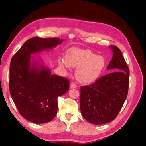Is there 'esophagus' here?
<instances>
[{
    "instance_id": "1",
    "label": "esophagus",
    "mask_w": 146,
    "mask_h": 146,
    "mask_svg": "<svg viewBox=\"0 0 146 146\" xmlns=\"http://www.w3.org/2000/svg\"><path fill=\"white\" fill-rule=\"evenodd\" d=\"M76 86H77V85L75 83L72 82V83L70 84V89H74V88H76Z\"/></svg>"
}]
</instances>
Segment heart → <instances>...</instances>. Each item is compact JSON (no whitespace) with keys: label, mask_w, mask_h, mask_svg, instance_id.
<instances>
[{"label":"heart","mask_w":146,"mask_h":146,"mask_svg":"<svg viewBox=\"0 0 146 146\" xmlns=\"http://www.w3.org/2000/svg\"><path fill=\"white\" fill-rule=\"evenodd\" d=\"M60 66L63 68L77 67L76 77L82 83L94 82L100 78L105 68L103 56L97 55L89 50L72 48L67 52L65 59L58 60Z\"/></svg>","instance_id":"heart-1"}]
</instances>
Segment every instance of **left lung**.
<instances>
[{"label": "left lung", "mask_w": 146, "mask_h": 146, "mask_svg": "<svg viewBox=\"0 0 146 146\" xmlns=\"http://www.w3.org/2000/svg\"><path fill=\"white\" fill-rule=\"evenodd\" d=\"M110 47L113 54L107 68L113 72L80 88L81 113L87 121L96 125L110 122L116 117L129 90V68L120 49L116 46Z\"/></svg>", "instance_id": "8db88e82"}]
</instances>
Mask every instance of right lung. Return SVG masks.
Here are the masks:
<instances>
[{
    "label": "right lung",
    "mask_w": 146,
    "mask_h": 146,
    "mask_svg": "<svg viewBox=\"0 0 146 146\" xmlns=\"http://www.w3.org/2000/svg\"><path fill=\"white\" fill-rule=\"evenodd\" d=\"M63 41L58 38L34 37L26 41L13 56L10 66V92L21 115L36 123L51 121L57 113V98L69 88L64 77L52 75L50 70L31 55L50 50Z\"/></svg>",
    "instance_id": "add662e5"
}]
</instances>
